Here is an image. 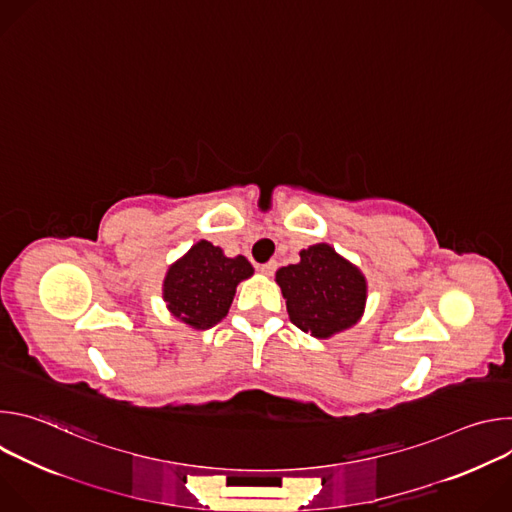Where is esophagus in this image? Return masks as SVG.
<instances>
[{
    "mask_svg": "<svg viewBox=\"0 0 512 512\" xmlns=\"http://www.w3.org/2000/svg\"><path fill=\"white\" fill-rule=\"evenodd\" d=\"M259 269H261L263 275H273L275 269H277V261H267V263H263Z\"/></svg>",
    "mask_w": 512,
    "mask_h": 512,
    "instance_id": "obj_1",
    "label": "esophagus"
}]
</instances>
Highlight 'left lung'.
<instances>
[{"mask_svg":"<svg viewBox=\"0 0 512 512\" xmlns=\"http://www.w3.org/2000/svg\"><path fill=\"white\" fill-rule=\"evenodd\" d=\"M300 257V263L275 273L289 320L316 338H328L356 324L367 300V283L360 271L324 243L304 249Z\"/></svg>","mask_w":512,"mask_h":512,"instance_id":"left-lung-1","label":"left lung"}]
</instances>
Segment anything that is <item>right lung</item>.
Instances as JSON below:
<instances>
[{"label": "right lung", "instance_id": "right-lung-1", "mask_svg": "<svg viewBox=\"0 0 512 512\" xmlns=\"http://www.w3.org/2000/svg\"><path fill=\"white\" fill-rule=\"evenodd\" d=\"M251 275L253 267L243 255L225 257L212 243L200 241L170 267L164 300L176 318L206 330L227 316L239 281Z\"/></svg>", "mask_w": 512, "mask_h": 512}]
</instances>
